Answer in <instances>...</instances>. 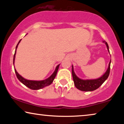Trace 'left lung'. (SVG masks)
<instances>
[{
  "label": "left lung",
  "mask_w": 124,
  "mask_h": 124,
  "mask_svg": "<svg viewBox=\"0 0 124 124\" xmlns=\"http://www.w3.org/2000/svg\"><path fill=\"white\" fill-rule=\"evenodd\" d=\"M106 45L107 47V49L109 51V47H108V43L106 42ZM111 60L110 61L109 65H108V69L107 70L106 72L101 76V77L95 79H87V80H84L81 79L77 77V76L74 73L73 70V67L72 65V73L73 76V79L74 85L77 89L79 90L83 91H94L95 90L99 88L101 85H102L105 81L108 78L109 76L110 72V64H111Z\"/></svg>",
  "instance_id": "obj_1"
}]
</instances>
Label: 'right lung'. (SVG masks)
I'll use <instances>...</instances> for the list:
<instances>
[{"instance_id": "obj_1", "label": "right lung", "mask_w": 124, "mask_h": 124, "mask_svg": "<svg viewBox=\"0 0 124 124\" xmlns=\"http://www.w3.org/2000/svg\"><path fill=\"white\" fill-rule=\"evenodd\" d=\"M21 41V40H20V41L18 42V43L16 46V50H15V52L14 54V56H13V64H14L15 62V55H16V49L17 48V46L18 44ZM59 65H58L56 68V69L55 72L53 73V74H52L51 76H50V77L48 78L45 79V80L43 81H30V80H28V79H26L20 75L17 72L16 69H15V73H16V76L17 77L20 82L23 83V85H25V86H27V87L29 88L30 89L32 90H39L40 89H42V88L46 87V86L50 85V84H52V82H53L54 79H55V78L56 76L57 70H58Z\"/></svg>"}]
</instances>
